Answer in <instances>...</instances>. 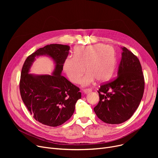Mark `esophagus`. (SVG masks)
Returning <instances> with one entry per match:
<instances>
[{"label":"esophagus","mask_w":158,"mask_h":158,"mask_svg":"<svg viewBox=\"0 0 158 158\" xmlns=\"http://www.w3.org/2000/svg\"><path fill=\"white\" fill-rule=\"evenodd\" d=\"M92 89H83V92L85 94H89V93H90V92H92Z\"/></svg>","instance_id":"34e87169"}]
</instances>
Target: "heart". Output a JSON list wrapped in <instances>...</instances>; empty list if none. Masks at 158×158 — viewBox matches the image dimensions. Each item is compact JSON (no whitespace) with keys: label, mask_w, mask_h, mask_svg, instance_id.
<instances>
[{"label":"heart","mask_w":158,"mask_h":158,"mask_svg":"<svg viewBox=\"0 0 158 158\" xmlns=\"http://www.w3.org/2000/svg\"><path fill=\"white\" fill-rule=\"evenodd\" d=\"M116 64L114 48L110 45L97 44L77 47L74 57L69 56L63 64L64 70L69 80L73 83H79L81 80L82 86L92 84L96 79L102 82L111 77Z\"/></svg>","instance_id":"heart-1"}]
</instances>
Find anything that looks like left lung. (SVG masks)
<instances>
[{
	"label": "left lung",
	"mask_w": 158,
	"mask_h": 158,
	"mask_svg": "<svg viewBox=\"0 0 158 158\" xmlns=\"http://www.w3.org/2000/svg\"><path fill=\"white\" fill-rule=\"evenodd\" d=\"M122 50L117 77L98 89L99 102L94 107L105 123L119 124L129 120L142 101L145 82L138 57L126 47Z\"/></svg>",
	"instance_id": "1"
}]
</instances>
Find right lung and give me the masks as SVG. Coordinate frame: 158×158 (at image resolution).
I'll return each mask as SVG.
<instances>
[{"instance_id": "obj_1", "label": "right lung", "mask_w": 158, "mask_h": 158, "mask_svg": "<svg viewBox=\"0 0 158 158\" xmlns=\"http://www.w3.org/2000/svg\"><path fill=\"white\" fill-rule=\"evenodd\" d=\"M70 47L51 44L40 48L27 57L23 65L20 81L22 99L34 118L44 125L57 127L67 121L81 98L79 88L61 76ZM51 58L55 69L51 75L29 73L35 57Z\"/></svg>"}]
</instances>
